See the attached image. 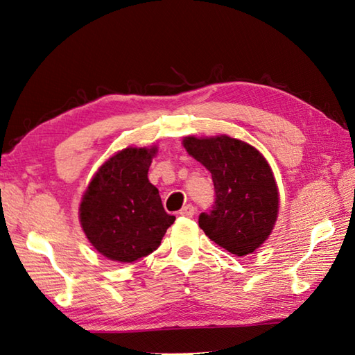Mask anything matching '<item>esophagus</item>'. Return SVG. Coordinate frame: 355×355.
Segmentation results:
<instances>
[{"instance_id": "esophagus-1", "label": "esophagus", "mask_w": 355, "mask_h": 355, "mask_svg": "<svg viewBox=\"0 0 355 355\" xmlns=\"http://www.w3.org/2000/svg\"><path fill=\"white\" fill-rule=\"evenodd\" d=\"M179 216H182V217H193L194 216V207L193 205H185V207L179 211Z\"/></svg>"}]
</instances>
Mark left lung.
Masks as SVG:
<instances>
[{"instance_id":"left-lung-1","label":"left lung","mask_w":355,"mask_h":355,"mask_svg":"<svg viewBox=\"0 0 355 355\" xmlns=\"http://www.w3.org/2000/svg\"><path fill=\"white\" fill-rule=\"evenodd\" d=\"M184 147L209 170L214 182V203L199 216V226L231 254H252L278 217V188L269 164L255 147L226 135L187 137Z\"/></svg>"}]
</instances>
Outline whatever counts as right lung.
I'll list each match as a JSON object with an SVG mask.
<instances>
[{"instance_id": "add662e5", "label": "right lung", "mask_w": 355, "mask_h": 355, "mask_svg": "<svg viewBox=\"0 0 355 355\" xmlns=\"http://www.w3.org/2000/svg\"><path fill=\"white\" fill-rule=\"evenodd\" d=\"M156 147L124 148L106 161L80 203L86 237L101 255L132 263L159 248L176 217L165 212L147 173Z\"/></svg>"}]
</instances>
